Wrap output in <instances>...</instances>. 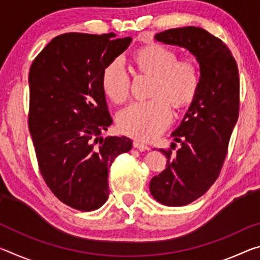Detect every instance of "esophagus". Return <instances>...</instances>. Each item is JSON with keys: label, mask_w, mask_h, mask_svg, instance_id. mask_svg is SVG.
Wrapping results in <instances>:
<instances>
[{"label": "esophagus", "mask_w": 260, "mask_h": 260, "mask_svg": "<svg viewBox=\"0 0 260 260\" xmlns=\"http://www.w3.org/2000/svg\"><path fill=\"white\" fill-rule=\"evenodd\" d=\"M133 146H134V148H136V149H139L140 151H146V150H149V148L147 144H144V143H142V142H140V141H138V140H135L134 142H133Z\"/></svg>", "instance_id": "1"}]
</instances>
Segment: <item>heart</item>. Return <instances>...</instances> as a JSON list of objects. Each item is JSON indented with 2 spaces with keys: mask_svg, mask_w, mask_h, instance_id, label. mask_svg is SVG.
Instances as JSON below:
<instances>
[{
  "mask_svg": "<svg viewBox=\"0 0 260 260\" xmlns=\"http://www.w3.org/2000/svg\"><path fill=\"white\" fill-rule=\"evenodd\" d=\"M134 63L141 72L155 78L151 100L132 103L117 114L118 128L140 141L159 135L171 120V108L182 109L192 102L199 91L201 74L191 59H178L174 51L150 45L135 52ZM104 95L113 103L125 102L129 93V77L124 64L114 59L102 74Z\"/></svg>",
  "mask_w": 260,
  "mask_h": 260,
  "instance_id": "heart-1",
  "label": "heart"
}]
</instances>
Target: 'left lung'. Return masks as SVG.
<instances>
[{
    "mask_svg": "<svg viewBox=\"0 0 260 260\" xmlns=\"http://www.w3.org/2000/svg\"><path fill=\"white\" fill-rule=\"evenodd\" d=\"M155 40L184 48L200 64L199 91L172 132L181 146L173 156L171 150H160L167 158L166 169L149 184L160 204L182 206L204 195L221 171L239 118V70L225 43L201 27L171 28L156 34Z\"/></svg>",
    "mask_w": 260,
    "mask_h": 260,
    "instance_id": "1",
    "label": "left lung"
}]
</instances>
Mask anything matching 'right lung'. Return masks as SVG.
<instances>
[{"label":"right lung","mask_w":260,"mask_h":260,"mask_svg":"<svg viewBox=\"0 0 260 260\" xmlns=\"http://www.w3.org/2000/svg\"><path fill=\"white\" fill-rule=\"evenodd\" d=\"M65 33L52 39L29 69L28 128L47 186L64 204L100 209L109 197L108 172L132 149L126 136L103 138L112 124L102 74L132 38Z\"/></svg>","instance_id":"obj_1"}]
</instances>
